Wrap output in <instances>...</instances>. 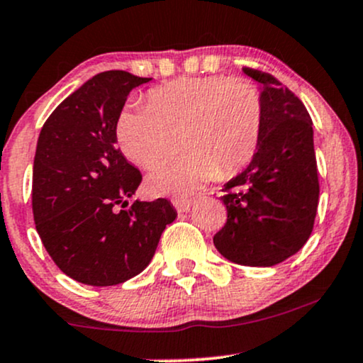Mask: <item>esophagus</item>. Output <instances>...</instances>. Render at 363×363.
I'll list each match as a JSON object with an SVG mask.
<instances>
[{
	"instance_id": "obj_1",
	"label": "esophagus",
	"mask_w": 363,
	"mask_h": 363,
	"mask_svg": "<svg viewBox=\"0 0 363 363\" xmlns=\"http://www.w3.org/2000/svg\"><path fill=\"white\" fill-rule=\"evenodd\" d=\"M173 206L174 208H177L178 212H189L190 207H191V200H173Z\"/></svg>"
}]
</instances>
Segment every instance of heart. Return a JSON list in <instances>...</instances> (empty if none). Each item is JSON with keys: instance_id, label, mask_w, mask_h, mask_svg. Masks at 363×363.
I'll list each match as a JSON object with an SVG mask.
<instances>
[{"instance_id": "obj_1", "label": "heart", "mask_w": 363, "mask_h": 363, "mask_svg": "<svg viewBox=\"0 0 363 363\" xmlns=\"http://www.w3.org/2000/svg\"><path fill=\"white\" fill-rule=\"evenodd\" d=\"M147 104L129 105L118 115L117 138L123 155L143 168H152L177 151L178 135L186 151L149 174L152 194L185 199L216 174L233 177L257 152L265 104L253 81L182 78L151 89Z\"/></svg>"}]
</instances>
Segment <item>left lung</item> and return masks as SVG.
<instances>
[{"instance_id":"left-lung-1","label":"left lung","mask_w":363,"mask_h":363,"mask_svg":"<svg viewBox=\"0 0 363 363\" xmlns=\"http://www.w3.org/2000/svg\"><path fill=\"white\" fill-rule=\"evenodd\" d=\"M262 84V138L245 172L224 185L228 220L216 233L217 251L246 267H274L309 240L319 202L313 121L289 88L268 72L242 67Z\"/></svg>"}]
</instances>
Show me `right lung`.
<instances>
[{
  "label": "right lung",
  "instance_id": "obj_1",
  "mask_svg": "<svg viewBox=\"0 0 363 363\" xmlns=\"http://www.w3.org/2000/svg\"><path fill=\"white\" fill-rule=\"evenodd\" d=\"M149 79L127 71L93 76L38 135L33 220L47 253L76 282L106 287L139 275L177 217L166 199L129 206L143 174L115 147L127 96Z\"/></svg>",
  "mask_w": 363,
  "mask_h": 363
}]
</instances>
